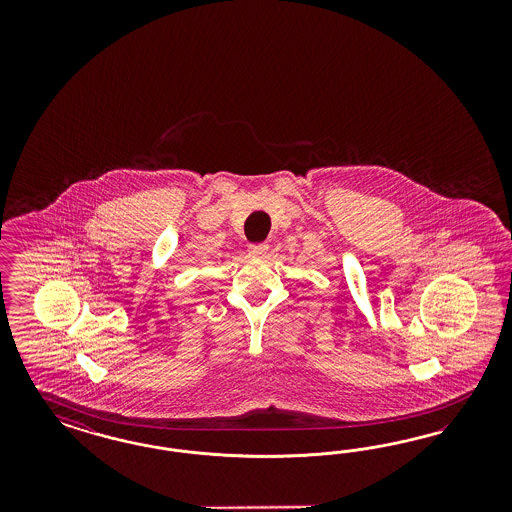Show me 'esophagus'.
<instances>
[{
  "instance_id": "obj_1",
  "label": "esophagus",
  "mask_w": 512,
  "mask_h": 512,
  "mask_svg": "<svg viewBox=\"0 0 512 512\" xmlns=\"http://www.w3.org/2000/svg\"><path fill=\"white\" fill-rule=\"evenodd\" d=\"M268 251L266 244H251L248 248V253L251 257H264Z\"/></svg>"
}]
</instances>
